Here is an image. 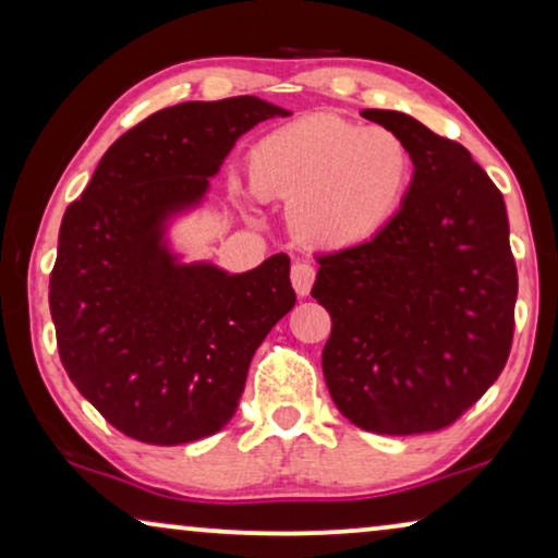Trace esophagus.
Listing matches in <instances>:
<instances>
[{"instance_id": "obj_1", "label": "esophagus", "mask_w": 558, "mask_h": 558, "mask_svg": "<svg viewBox=\"0 0 558 558\" xmlns=\"http://www.w3.org/2000/svg\"><path fill=\"white\" fill-rule=\"evenodd\" d=\"M312 284H315V266L307 262L292 264V287L300 296H307Z\"/></svg>"}]
</instances>
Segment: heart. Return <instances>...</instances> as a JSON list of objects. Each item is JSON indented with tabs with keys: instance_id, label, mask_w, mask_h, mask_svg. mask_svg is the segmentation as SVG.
Instances as JSON below:
<instances>
[{
	"instance_id": "1",
	"label": "heart",
	"mask_w": 558,
	"mask_h": 558,
	"mask_svg": "<svg viewBox=\"0 0 558 558\" xmlns=\"http://www.w3.org/2000/svg\"><path fill=\"white\" fill-rule=\"evenodd\" d=\"M256 195L289 205L302 241L348 248L376 235L407 195L411 155L399 134L312 113L266 134L248 155Z\"/></svg>"
}]
</instances>
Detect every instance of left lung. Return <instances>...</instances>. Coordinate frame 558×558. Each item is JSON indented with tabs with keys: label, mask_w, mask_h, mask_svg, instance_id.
<instances>
[{
	"label": "left lung",
	"mask_w": 558,
	"mask_h": 558,
	"mask_svg": "<svg viewBox=\"0 0 558 558\" xmlns=\"http://www.w3.org/2000/svg\"><path fill=\"white\" fill-rule=\"evenodd\" d=\"M363 119L401 136L414 178L371 241L317 258L325 384L365 432H437L506 368L518 296L506 201L462 144L401 111Z\"/></svg>",
	"instance_id": "1"
}]
</instances>
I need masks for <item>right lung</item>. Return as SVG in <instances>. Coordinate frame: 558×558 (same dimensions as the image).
<instances>
[{"label":"right lung","instance_id":"1","mask_svg":"<svg viewBox=\"0 0 558 558\" xmlns=\"http://www.w3.org/2000/svg\"><path fill=\"white\" fill-rule=\"evenodd\" d=\"M274 117L289 111L256 96L151 113L106 149L68 205L50 274L58 353L126 437L174 447L223 429L256 348L294 307L287 254L228 274L185 264L167 241L170 220L203 203L233 144Z\"/></svg>","mask_w":558,"mask_h":558}]
</instances>
